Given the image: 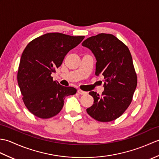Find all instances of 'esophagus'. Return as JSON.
I'll return each instance as SVG.
<instances>
[{
    "label": "esophagus",
    "mask_w": 159,
    "mask_h": 159,
    "mask_svg": "<svg viewBox=\"0 0 159 159\" xmlns=\"http://www.w3.org/2000/svg\"><path fill=\"white\" fill-rule=\"evenodd\" d=\"M78 93H79V94H80V95H85V94L87 93L86 92H84V91H82V90H80V89L78 90Z\"/></svg>",
    "instance_id": "esophagus-1"
}]
</instances>
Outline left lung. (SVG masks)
<instances>
[{"instance_id":"1","label":"left lung","mask_w":159,"mask_h":159,"mask_svg":"<svg viewBox=\"0 0 159 159\" xmlns=\"http://www.w3.org/2000/svg\"><path fill=\"white\" fill-rule=\"evenodd\" d=\"M82 46L96 57V75L104 77L102 96L89 92L94 102L87 112L99 121H113L127 109L137 87V74L130 50L116 36L106 33L90 37Z\"/></svg>"}]
</instances>
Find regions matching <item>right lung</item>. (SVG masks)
<instances>
[{
  "instance_id": "1",
  "label": "right lung",
  "mask_w": 159,
  "mask_h": 159,
  "mask_svg": "<svg viewBox=\"0 0 159 159\" xmlns=\"http://www.w3.org/2000/svg\"><path fill=\"white\" fill-rule=\"evenodd\" d=\"M85 36L50 33L32 40L20 58L18 83L26 107L34 116L48 119L62 109L64 99L76 89L54 81L51 74L61 65L64 57Z\"/></svg>"
}]
</instances>
